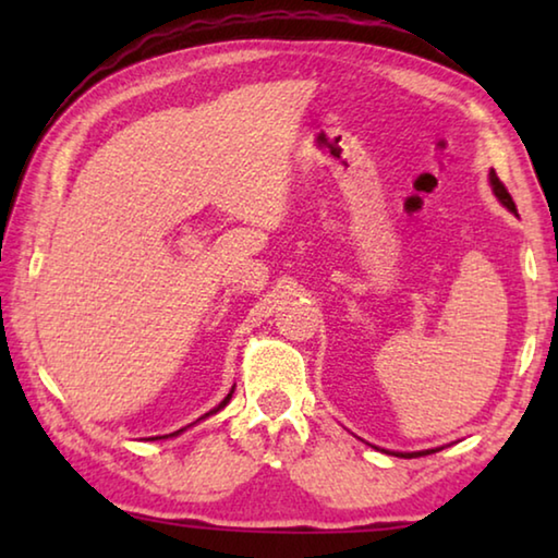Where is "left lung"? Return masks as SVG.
<instances>
[{"mask_svg": "<svg viewBox=\"0 0 558 558\" xmlns=\"http://www.w3.org/2000/svg\"><path fill=\"white\" fill-rule=\"evenodd\" d=\"M487 179H489V186H493V194L497 196V202L502 204L505 209H509L512 214H517V206H514V202H512V196H509V192L505 189V184L499 182V177L495 174V169H489ZM436 450H440V448L418 450V452H391V456H396V458H418V456H428V452H436Z\"/></svg>", "mask_w": 558, "mask_h": 558, "instance_id": "1", "label": "left lung"}]
</instances>
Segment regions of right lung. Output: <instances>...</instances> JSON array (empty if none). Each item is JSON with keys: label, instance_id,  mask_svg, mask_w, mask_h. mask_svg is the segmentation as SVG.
<instances>
[{"label": "right lung", "instance_id": "1", "mask_svg": "<svg viewBox=\"0 0 558 558\" xmlns=\"http://www.w3.org/2000/svg\"><path fill=\"white\" fill-rule=\"evenodd\" d=\"M233 389H235V386H231V391L226 393V399H223L219 405H216V409H211L209 413H204L199 421H206V418H209V415H214V413H219L221 409H226V405H229V401H231V396H233ZM199 421H194V423H199ZM194 423H192V426H194ZM186 428H189V426H186ZM186 428H179V430H174V433H169V436H157V438H174V436H179V433H184ZM157 438H153V440H157Z\"/></svg>", "mask_w": 558, "mask_h": 558}]
</instances>
